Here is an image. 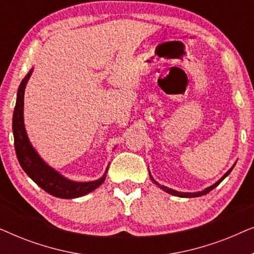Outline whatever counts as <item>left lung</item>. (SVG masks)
Listing matches in <instances>:
<instances>
[{
  "label": "left lung",
  "mask_w": 254,
  "mask_h": 254,
  "mask_svg": "<svg viewBox=\"0 0 254 254\" xmlns=\"http://www.w3.org/2000/svg\"><path fill=\"white\" fill-rule=\"evenodd\" d=\"M234 166H235V165H234ZM234 166H232V168H231L230 170H229V171H228L227 173H225V175H224L223 177H222V178H221L220 180H218V182H216V183H215V184H214V185H211L210 187H207V189H206V190H201V192H196V193H182V192H177V190H175L168 189V187H165V186H161V185H159V184H158L157 182H156V180H155L154 178H152V177H151V175H150V179L152 180V182H154V183L156 184V185H158L159 187H161V189H162L163 190H165V192H166V193H169V194H172V195H175V196H180V197H196V196H201V195H204V194L209 193L211 190H214V189H215V187H216V186L218 185V184H220V183L222 182V180H223V179L225 178V177H227V176L229 175V173H230V172H231V170H232V169H234Z\"/></svg>",
  "instance_id": "obj_1"
}]
</instances>
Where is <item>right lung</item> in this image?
Returning <instances> with one entry per match:
<instances>
[{
  "mask_svg": "<svg viewBox=\"0 0 254 254\" xmlns=\"http://www.w3.org/2000/svg\"><path fill=\"white\" fill-rule=\"evenodd\" d=\"M32 74V69L29 71L20 83L18 91H17L16 106L13 110L12 117V131L13 140H15V150L17 158L20 166L26 175L51 195H54L61 199H74V197L83 196L85 194L92 192L97 187H99L104 183L106 177V172L102 178L95 182L89 183H77L64 178L60 173L52 169L50 165L45 163L37 151L31 145L29 137L26 135L25 127H24V91H25L26 83Z\"/></svg>",
  "mask_w": 254,
  "mask_h": 254,
  "instance_id": "obj_1",
  "label": "right lung"
}]
</instances>
